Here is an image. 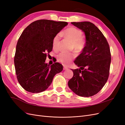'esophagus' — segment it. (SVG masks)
Instances as JSON below:
<instances>
[{
  "mask_svg": "<svg viewBox=\"0 0 125 125\" xmlns=\"http://www.w3.org/2000/svg\"><path fill=\"white\" fill-rule=\"evenodd\" d=\"M67 69H68V68L66 66H63V70H67Z\"/></svg>",
  "mask_w": 125,
  "mask_h": 125,
  "instance_id": "obj_1",
  "label": "esophagus"
}]
</instances>
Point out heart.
<instances>
[{"mask_svg":"<svg viewBox=\"0 0 125 125\" xmlns=\"http://www.w3.org/2000/svg\"><path fill=\"white\" fill-rule=\"evenodd\" d=\"M61 34L73 42V47L75 52L79 53L83 50L85 42L82 38V32L81 30L75 28H68L62 32ZM60 34H57L52 40V47L55 51H58L59 48ZM74 57V55L68 52H61L58 56V60L60 62L67 65Z\"/></svg>","mask_w":125,"mask_h":125,"instance_id":"obj_1","label":"heart"}]
</instances>
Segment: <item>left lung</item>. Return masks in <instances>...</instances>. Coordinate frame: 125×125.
I'll use <instances>...</instances> for the list:
<instances>
[{
  "label": "left lung",
  "mask_w": 125,
  "mask_h": 125,
  "mask_svg": "<svg viewBox=\"0 0 125 125\" xmlns=\"http://www.w3.org/2000/svg\"><path fill=\"white\" fill-rule=\"evenodd\" d=\"M84 32L83 50L74 61L79 69H71L73 76L68 82L77 95L90 97L97 94L106 83L109 73L111 54L103 33L90 22H71Z\"/></svg>",
  "instance_id": "8db88e82"
}]
</instances>
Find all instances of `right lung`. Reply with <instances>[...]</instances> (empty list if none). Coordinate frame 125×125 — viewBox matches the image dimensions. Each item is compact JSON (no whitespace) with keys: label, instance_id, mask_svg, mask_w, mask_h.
Instances as JSON below:
<instances>
[{"label":"right lung","instance_id":"right-lung-1","mask_svg":"<svg viewBox=\"0 0 125 125\" xmlns=\"http://www.w3.org/2000/svg\"><path fill=\"white\" fill-rule=\"evenodd\" d=\"M67 24L66 22L39 20L22 33L16 46L14 63L18 81L26 91L40 93L46 90L55 75L62 70V64L55 62L50 66L45 60L52 51L54 36Z\"/></svg>","mask_w":125,"mask_h":125}]
</instances>
